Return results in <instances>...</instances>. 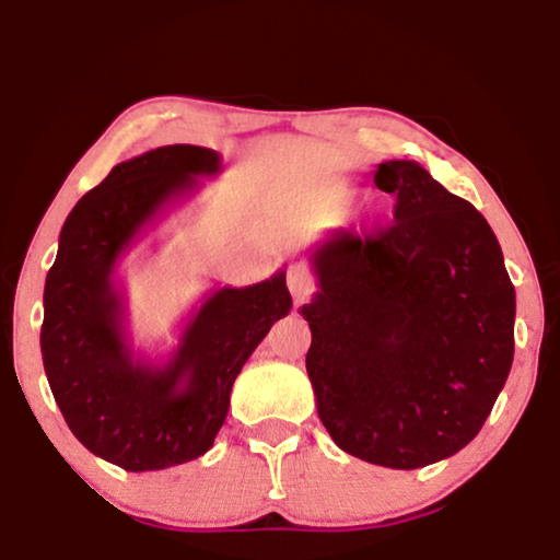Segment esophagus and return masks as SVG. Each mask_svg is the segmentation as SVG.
Segmentation results:
<instances>
[{
    "label": "esophagus",
    "instance_id": "1",
    "mask_svg": "<svg viewBox=\"0 0 560 560\" xmlns=\"http://www.w3.org/2000/svg\"><path fill=\"white\" fill-rule=\"evenodd\" d=\"M285 282H288L290 295L295 298V303H303L305 298L313 293V288H316V282H313L311 272L305 270L303 265H290L288 275H285Z\"/></svg>",
    "mask_w": 560,
    "mask_h": 560
}]
</instances>
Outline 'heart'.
<instances>
[{
	"instance_id": "1",
	"label": "heart",
	"mask_w": 560,
	"mask_h": 560,
	"mask_svg": "<svg viewBox=\"0 0 560 560\" xmlns=\"http://www.w3.org/2000/svg\"><path fill=\"white\" fill-rule=\"evenodd\" d=\"M351 201V190L349 188H339V190H334L331 196L326 198V211H331V213H339L343 206H347Z\"/></svg>"
}]
</instances>
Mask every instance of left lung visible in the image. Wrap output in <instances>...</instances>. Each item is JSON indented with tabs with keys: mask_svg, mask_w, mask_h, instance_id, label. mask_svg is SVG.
I'll return each instance as SVG.
<instances>
[{
	"mask_svg": "<svg viewBox=\"0 0 560 560\" xmlns=\"http://www.w3.org/2000/svg\"><path fill=\"white\" fill-rule=\"evenodd\" d=\"M374 186L397 198L393 224L331 232L311 252L305 370L336 446L420 469L492 412L515 354V288L487 219L423 165L387 160Z\"/></svg>",
	"mask_w": 560,
	"mask_h": 560,
	"instance_id": "8db88e82",
	"label": "left lung"
}]
</instances>
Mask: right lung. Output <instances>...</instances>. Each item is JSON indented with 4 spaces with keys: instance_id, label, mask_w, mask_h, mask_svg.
<instances>
[{
    "instance_id": "obj_1",
    "label": "right lung",
    "mask_w": 560,
    "mask_h": 560,
    "mask_svg": "<svg viewBox=\"0 0 560 560\" xmlns=\"http://www.w3.org/2000/svg\"><path fill=\"white\" fill-rule=\"evenodd\" d=\"M221 155L165 144L114 165L60 229L43 293V366L75 439L127 471L194 462L213 446L236 374L293 298L285 270L247 288H213L190 313L173 354L155 362L132 349L117 262L186 201Z\"/></svg>"
}]
</instances>
